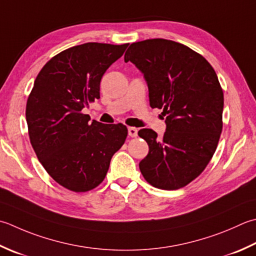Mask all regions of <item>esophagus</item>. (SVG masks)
<instances>
[{"label":"esophagus","mask_w":256,"mask_h":256,"mask_svg":"<svg viewBox=\"0 0 256 256\" xmlns=\"http://www.w3.org/2000/svg\"><path fill=\"white\" fill-rule=\"evenodd\" d=\"M128 135L131 138H136L138 136V128H133V126H130L128 128Z\"/></svg>","instance_id":"obj_1"}]
</instances>
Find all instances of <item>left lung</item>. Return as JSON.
Wrapping results in <instances>:
<instances>
[{"label": "left lung", "mask_w": 256, "mask_h": 256, "mask_svg": "<svg viewBox=\"0 0 256 256\" xmlns=\"http://www.w3.org/2000/svg\"><path fill=\"white\" fill-rule=\"evenodd\" d=\"M143 74L150 105L162 108V138L138 131L148 144L140 171L153 186L178 190L196 178L211 161L222 132L224 96L218 75L202 55L164 38L132 43L125 52Z\"/></svg>", "instance_id": "obj_1"}]
</instances>
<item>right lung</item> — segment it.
<instances>
[{
  "label": "right lung",
  "mask_w": 256,
  "mask_h": 256,
  "mask_svg": "<svg viewBox=\"0 0 256 256\" xmlns=\"http://www.w3.org/2000/svg\"><path fill=\"white\" fill-rule=\"evenodd\" d=\"M128 45L70 48L50 60L34 81L25 112L30 141L45 171L71 191L86 192L102 183L126 138L125 125L90 122L82 110L100 98L103 74Z\"/></svg>",
  "instance_id": "obj_1"
}]
</instances>
